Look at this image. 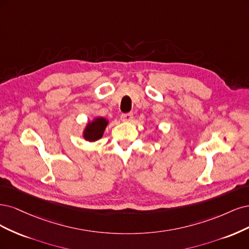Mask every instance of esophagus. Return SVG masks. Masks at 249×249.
Returning a JSON list of instances; mask_svg holds the SVG:
<instances>
[{
  "label": "esophagus",
  "mask_w": 249,
  "mask_h": 249,
  "mask_svg": "<svg viewBox=\"0 0 249 249\" xmlns=\"http://www.w3.org/2000/svg\"><path fill=\"white\" fill-rule=\"evenodd\" d=\"M133 118V114L132 113H127V114H122L121 115V120L124 122H129L131 121Z\"/></svg>",
  "instance_id": "obj_1"
}]
</instances>
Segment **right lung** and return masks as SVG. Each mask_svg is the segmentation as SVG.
Returning <instances> with one entry per match:
<instances>
[{
    "mask_svg": "<svg viewBox=\"0 0 249 249\" xmlns=\"http://www.w3.org/2000/svg\"><path fill=\"white\" fill-rule=\"evenodd\" d=\"M107 125V121L104 118L95 119L93 122L88 124L87 128L85 129L84 138L87 141H90V142L97 141L102 136Z\"/></svg>",
    "mask_w": 249,
    "mask_h": 249,
    "instance_id": "right-lung-1",
    "label": "right lung"
}]
</instances>
